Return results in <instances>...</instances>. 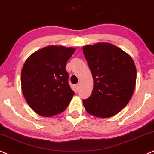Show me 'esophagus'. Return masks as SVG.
<instances>
[{"label":"esophagus","mask_w":154,"mask_h":154,"mask_svg":"<svg viewBox=\"0 0 154 154\" xmlns=\"http://www.w3.org/2000/svg\"><path fill=\"white\" fill-rule=\"evenodd\" d=\"M74 89H75V92L79 91V83H78V84L74 86Z\"/></svg>","instance_id":"34e87169"}]
</instances>
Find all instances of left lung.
<instances>
[{
    "mask_svg": "<svg viewBox=\"0 0 154 154\" xmlns=\"http://www.w3.org/2000/svg\"><path fill=\"white\" fill-rule=\"evenodd\" d=\"M83 54L91 71L94 88L83 100L90 114L109 118L127 105L136 81L135 63L129 55L109 43L83 46Z\"/></svg>",
    "mask_w": 154,
    "mask_h": 154,
    "instance_id": "obj_1",
    "label": "left lung"
}]
</instances>
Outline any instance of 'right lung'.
I'll return each mask as SVG.
<instances>
[{
  "label": "right lung",
  "instance_id": "add662e5",
  "mask_svg": "<svg viewBox=\"0 0 154 154\" xmlns=\"http://www.w3.org/2000/svg\"><path fill=\"white\" fill-rule=\"evenodd\" d=\"M75 48L45 47L25 62L21 71L24 98L38 114L52 116L66 110L75 94L68 84L67 61Z\"/></svg>",
  "mask_w": 154,
  "mask_h": 154
}]
</instances>
